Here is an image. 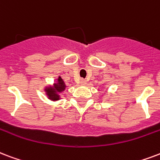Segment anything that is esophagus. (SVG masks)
<instances>
[{
    "mask_svg": "<svg viewBox=\"0 0 160 160\" xmlns=\"http://www.w3.org/2000/svg\"><path fill=\"white\" fill-rule=\"evenodd\" d=\"M80 83H81L82 85H85V84H86V80L81 79V80H80Z\"/></svg>",
    "mask_w": 160,
    "mask_h": 160,
    "instance_id": "1",
    "label": "esophagus"
}]
</instances>
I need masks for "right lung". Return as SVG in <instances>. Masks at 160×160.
Instances as JSON below:
<instances>
[{
  "mask_svg": "<svg viewBox=\"0 0 160 160\" xmlns=\"http://www.w3.org/2000/svg\"><path fill=\"white\" fill-rule=\"evenodd\" d=\"M57 80L58 81L53 85V86L47 87V88L45 89V91H46L48 97L50 100H52V101H58V100H59V95H58V93H60L63 91H64V89L66 87L64 80H62V78L60 76L58 78Z\"/></svg>",
  "mask_w": 160,
  "mask_h": 160,
  "instance_id": "1",
  "label": "right lung"
}]
</instances>
